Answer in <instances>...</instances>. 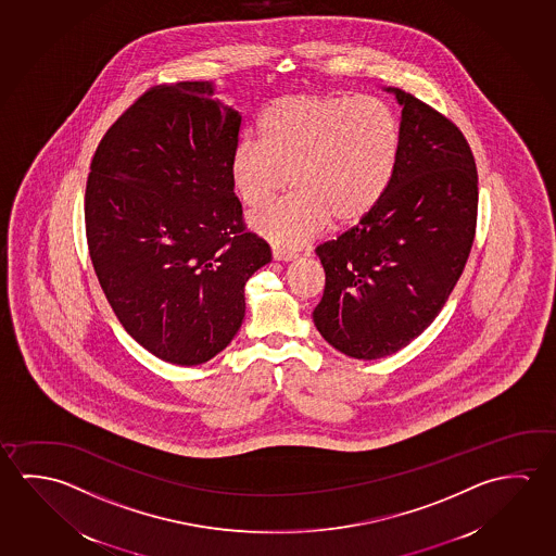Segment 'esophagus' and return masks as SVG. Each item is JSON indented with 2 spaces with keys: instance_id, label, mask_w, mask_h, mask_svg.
<instances>
[{
  "instance_id": "esophagus-1",
  "label": "esophagus",
  "mask_w": 556,
  "mask_h": 556,
  "mask_svg": "<svg viewBox=\"0 0 556 556\" xmlns=\"http://www.w3.org/2000/svg\"><path fill=\"white\" fill-rule=\"evenodd\" d=\"M274 260L275 262H292V260H296V252H291V250H282V248H274Z\"/></svg>"
}]
</instances>
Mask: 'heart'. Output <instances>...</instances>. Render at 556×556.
<instances>
[{
    "mask_svg": "<svg viewBox=\"0 0 556 556\" xmlns=\"http://www.w3.org/2000/svg\"><path fill=\"white\" fill-rule=\"evenodd\" d=\"M400 119L376 97L287 94L260 118V141L232 151L228 176L238 200L257 205L248 227L277 248H296L329 220L351 225L382 200L400 159Z\"/></svg>",
    "mask_w": 556,
    "mask_h": 556,
    "instance_id": "heart-1",
    "label": "heart"
}]
</instances>
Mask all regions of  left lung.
<instances>
[{
    "label": "left lung",
    "instance_id": "8db88e82",
    "mask_svg": "<svg viewBox=\"0 0 556 556\" xmlns=\"http://www.w3.org/2000/svg\"><path fill=\"white\" fill-rule=\"evenodd\" d=\"M392 182L368 215L316 248L326 289L312 318L343 355L376 361L434 321L464 271L477 225V168L464 134L409 92Z\"/></svg>",
    "mask_w": 556,
    "mask_h": 556
}]
</instances>
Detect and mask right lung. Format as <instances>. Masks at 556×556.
I'll list each match as a JSON object with an SVG mask.
<instances>
[{
  "label": "right lung",
  "instance_id": "1",
  "mask_svg": "<svg viewBox=\"0 0 556 556\" xmlns=\"http://www.w3.org/2000/svg\"><path fill=\"white\" fill-rule=\"evenodd\" d=\"M215 83L161 85L102 137L85 193L92 267L119 324L161 361L203 365L242 326L244 287L271 262L244 232L228 164L240 112Z\"/></svg>",
  "mask_w": 556,
  "mask_h": 556
}]
</instances>
